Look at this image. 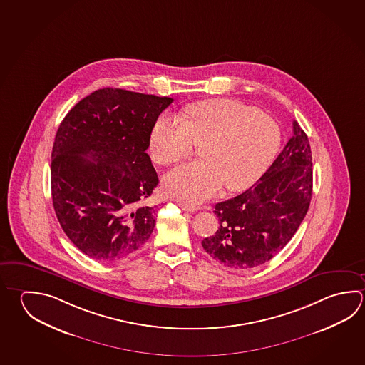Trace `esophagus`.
Segmentation results:
<instances>
[{"mask_svg": "<svg viewBox=\"0 0 365 365\" xmlns=\"http://www.w3.org/2000/svg\"><path fill=\"white\" fill-rule=\"evenodd\" d=\"M179 207L182 211H186V212H194V211H198L199 210V207L190 206L187 203H179Z\"/></svg>", "mask_w": 365, "mask_h": 365, "instance_id": "1", "label": "esophagus"}]
</instances>
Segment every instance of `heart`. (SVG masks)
Returning <instances> with one entry per match:
<instances>
[{
	"instance_id": "obj_1",
	"label": "heart",
	"mask_w": 365,
	"mask_h": 365,
	"mask_svg": "<svg viewBox=\"0 0 365 365\" xmlns=\"http://www.w3.org/2000/svg\"><path fill=\"white\" fill-rule=\"evenodd\" d=\"M282 143L278 122L237 100L213 99L189 106L185 120L160 115L150 133V154L158 165H173L202 145L195 160L167 173L163 189L173 198L198 205L225 184L240 192L272 165Z\"/></svg>"
}]
</instances>
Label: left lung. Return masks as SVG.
<instances>
[{
	"label": "left lung",
	"mask_w": 365,
	"mask_h": 365,
	"mask_svg": "<svg viewBox=\"0 0 365 365\" xmlns=\"http://www.w3.org/2000/svg\"><path fill=\"white\" fill-rule=\"evenodd\" d=\"M312 194V149L304 130L293 120V136L256 185L215 206L220 225L202 245L230 269L262 265L297 232Z\"/></svg>",
	"instance_id": "left-lung-1"
}]
</instances>
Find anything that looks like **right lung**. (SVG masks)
Returning a JSON list of instances; mask_svg holds the SVG:
<instances>
[{
    "label": "right lung",
    "instance_id": "obj_1",
    "mask_svg": "<svg viewBox=\"0 0 365 365\" xmlns=\"http://www.w3.org/2000/svg\"><path fill=\"white\" fill-rule=\"evenodd\" d=\"M171 98L100 88L60 123L51 153V197L60 226L81 252L112 262L145 245L158 175L146 149Z\"/></svg>",
    "mask_w": 365,
    "mask_h": 365
}]
</instances>
